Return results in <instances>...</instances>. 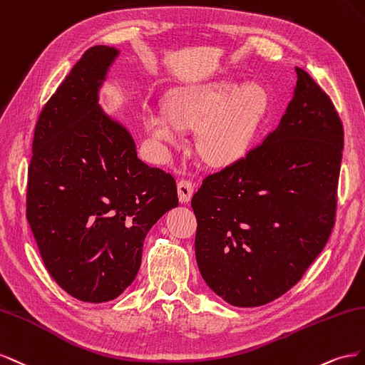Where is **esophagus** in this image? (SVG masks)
<instances>
[{
    "instance_id": "34e87169",
    "label": "esophagus",
    "mask_w": 365,
    "mask_h": 365,
    "mask_svg": "<svg viewBox=\"0 0 365 365\" xmlns=\"http://www.w3.org/2000/svg\"><path fill=\"white\" fill-rule=\"evenodd\" d=\"M177 194H179L180 203H188L194 194V183L188 179H182L177 183Z\"/></svg>"
}]
</instances>
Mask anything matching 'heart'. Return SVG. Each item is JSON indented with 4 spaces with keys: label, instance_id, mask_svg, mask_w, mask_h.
<instances>
[{
    "label": "heart",
    "instance_id": "b5f03b06",
    "mask_svg": "<svg viewBox=\"0 0 365 365\" xmlns=\"http://www.w3.org/2000/svg\"><path fill=\"white\" fill-rule=\"evenodd\" d=\"M266 111V93L257 84L214 81L170 91L166 111L148 108L145 127L155 139L179 147L183 128L199 127V150L214 165L238 160L247 151Z\"/></svg>",
    "mask_w": 365,
    "mask_h": 365
}]
</instances>
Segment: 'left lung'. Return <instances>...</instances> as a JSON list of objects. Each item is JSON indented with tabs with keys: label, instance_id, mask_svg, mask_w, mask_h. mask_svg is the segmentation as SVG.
Wrapping results in <instances>:
<instances>
[{
	"label": "left lung",
	"instance_id": "1",
	"mask_svg": "<svg viewBox=\"0 0 365 365\" xmlns=\"http://www.w3.org/2000/svg\"><path fill=\"white\" fill-rule=\"evenodd\" d=\"M295 70L278 127L206 175L191 200L200 274L237 307L263 306L292 289L335 225L344 128L327 93Z\"/></svg>",
	"mask_w": 365,
	"mask_h": 365
}]
</instances>
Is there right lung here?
<instances>
[{
	"label": "right lung",
	"mask_w": 365,
	"mask_h": 365,
	"mask_svg": "<svg viewBox=\"0 0 365 365\" xmlns=\"http://www.w3.org/2000/svg\"><path fill=\"white\" fill-rule=\"evenodd\" d=\"M119 51L88 48L35 125L27 222L56 283L87 303L118 298L136 278L142 246L179 205L174 177L143 163L131 134L98 103Z\"/></svg>",
	"instance_id": "add662e5"
}]
</instances>
